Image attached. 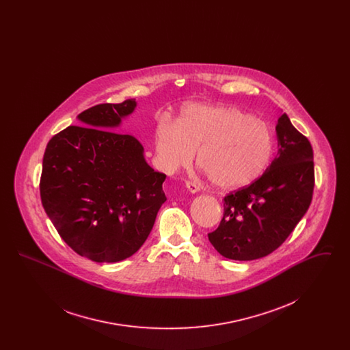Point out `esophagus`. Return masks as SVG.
<instances>
[{
    "instance_id": "obj_1",
    "label": "esophagus",
    "mask_w": 350,
    "mask_h": 350,
    "mask_svg": "<svg viewBox=\"0 0 350 350\" xmlns=\"http://www.w3.org/2000/svg\"><path fill=\"white\" fill-rule=\"evenodd\" d=\"M185 186H186L187 191H189V193H191V194H196V193H198V190H200V189H198V186H197L196 183H189V181L185 183Z\"/></svg>"
}]
</instances>
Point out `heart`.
<instances>
[{"mask_svg": "<svg viewBox=\"0 0 350 350\" xmlns=\"http://www.w3.org/2000/svg\"><path fill=\"white\" fill-rule=\"evenodd\" d=\"M154 147L161 167L174 173L197 160L220 190L257 181L270 165L274 136L265 122L234 107L190 105L176 124L157 126Z\"/></svg>", "mask_w": 350, "mask_h": 350, "instance_id": "obj_1", "label": "heart"}]
</instances>
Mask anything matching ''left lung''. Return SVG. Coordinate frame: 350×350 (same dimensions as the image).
<instances>
[{"label": "left lung", "mask_w": 350, "mask_h": 350, "mask_svg": "<svg viewBox=\"0 0 350 350\" xmlns=\"http://www.w3.org/2000/svg\"><path fill=\"white\" fill-rule=\"evenodd\" d=\"M277 157L248 187L224 198L223 219L208 233L226 258L250 261L277 250L307 213L314 191V153L306 136L282 114Z\"/></svg>", "instance_id": "8db88e82"}]
</instances>
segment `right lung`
<instances>
[{
	"instance_id": "1",
	"label": "right lung",
	"mask_w": 350,
	"mask_h": 350,
	"mask_svg": "<svg viewBox=\"0 0 350 350\" xmlns=\"http://www.w3.org/2000/svg\"><path fill=\"white\" fill-rule=\"evenodd\" d=\"M136 106L135 98L93 106L44 152L43 207L68 245L96 262H118L140 250L167 200V176L148 165L133 136L119 131Z\"/></svg>"
}]
</instances>
